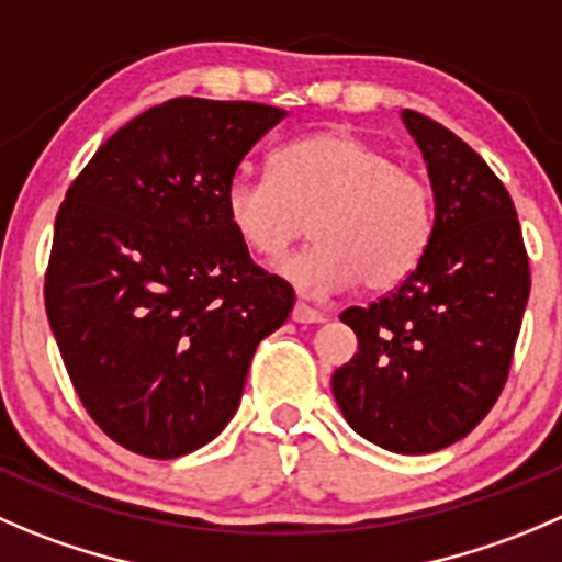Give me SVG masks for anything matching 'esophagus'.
Wrapping results in <instances>:
<instances>
[{
	"mask_svg": "<svg viewBox=\"0 0 562 562\" xmlns=\"http://www.w3.org/2000/svg\"><path fill=\"white\" fill-rule=\"evenodd\" d=\"M291 318L296 321V324H324V321H326V315L321 313V310L310 307V304H304V302H296V304H293V313H291Z\"/></svg>",
	"mask_w": 562,
	"mask_h": 562,
	"instance_id": "34e87169",
	"label": "esophagus"
}]
</instances>
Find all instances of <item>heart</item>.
<instances>
[{"label": "heart", "instance_id": "obj_1", "mask_svg": "<svg viewBox=\"0 0 562 562\" xmlns=\"http://www.w3.org/2000/svg\"><path fill=\"white\" fill-rule=\"evenodd\" d=\"M225 211L236 236L266 260L285 258L313 227L318 244L282 263L307 293L357 282L364 293L392 291L417 269L434 231L426 178L346 128L282 145L269 176H233Z\"/></svg>", "mask_w": 562, "mask_h": 562}]
</instances>
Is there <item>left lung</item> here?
Here are the masks:
<instances>
[{
	"instance_id": "8db88e82",
	"label": "left lung",
	"mask_w": 562,
	"mask_h": 562,
	"mask_svg": "<svg viewBox=\"0 0 562 562\" xmlns=\"http://www.w3.org/2000/svg\"><path fill=\"white\" fill-rule=\"evenodd\" d=\"M434 189V231L406 282L348 307L359 351L331 392L348 426L392 453L464 439L497 403L521 329L530 266L514 200L450 128L403 109Z\"/></svg>"
}]
</instances>
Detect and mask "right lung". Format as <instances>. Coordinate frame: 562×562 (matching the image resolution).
<instances>
[{
	"mask_svg": "<svg viewBox=\"0 0 562 562\" xmlns=\"http://www.w3.org/2000/svg\"><path fill=\"white\" fill-rule=\"evenodd\" d=\"M285 109L172 98L98 148L54 222L46 313L76 395L109 439L178 459L231 423L293 288L227 222L225 189Z\"/></svg>",
	"mask_w": 562,
	"mask_h": 562,
	"instance_id": "obj_1",
	"label": "right lung"
}]
</instances>
